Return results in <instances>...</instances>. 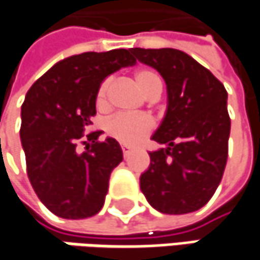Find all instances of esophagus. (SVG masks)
<instances>
[{"label": "esophagus", "mask_w": 260, "mask_h": 260, "mask_svg": "<svg viewBox=\"0 0 260 260\" xmlns=\"http://www.w3.org/2000/svg\"><path fill=\"white\" fill-rule=\"evenodd\" d=\"M121 151H122V155H124V157H127V155L132 152V148H130V146H125V145H122V146H121Z\"/></svg>", "instance_id": "1"}]
</instances>
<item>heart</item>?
I'll use <instances>...</instances> for the list:
<instances>
[{"label": "heart", "instance_id": "heart-1", "mask_svg": "<svg viewBox=\"0 0 260 260\" xmlns=\"http://www.w3.org/2000/svg\"><path fill=\"white\" fill-rule=\"evenodd\" d=\"M135 80L140 87V90L148 98H158L162 91V81L154 71L139 69L135 72ZM109 90H111V78H105L96 93V108L101 112H106L109 109ZM154 128V121L151 117L140 115H125L120 114L112 117L106 122V133L118 140L122 145L135 146L145 139Z\"/></svg>", "mask_w": 260, "mask_h": 260}]
</instances>
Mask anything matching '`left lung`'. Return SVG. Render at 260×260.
I'll list each match as a JSON object with an SVG mask.
<instances>
[{"mask_svg": "<svg viewBox=\"0 0 260 260\" xmlns=\"http://www.w3.org/2000/svg\"><path fill=\"white\" fill-rule=\"evenodd\" d=\"M167 84V114L152 140L164 145L149 152L140 189L161 213L185 214L206 206L226 166L231 120L228 93L213 74L175 48H132Z\"/></svg>", "mask_w": 260, "mask_h": 260, "instance_id": "left-lung-1", "label": "left lung"}]
</instances>
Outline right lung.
Returning <instances> with one entry per match:
<instances>
[{
    "label": "right lung",
    "instance_id": "add662e5",
    "mask_svg": "<svg viewBox=\"0 0 260 260\" xmlns=\"http://www.w3.org/2000/svg\"><path fill=\"white\" fill-rule=\"evenodd\" d=\"M135 63L132 48L75 54L48 69L26 93L20 125L26 172L35 194L56 216L84 219L103 207L122 151L112 138L101 142L102 132H85L96 115L101 83Z\"/></svg>",
    "mask_w": 260,
    "mask_h": 260
}]
</instances>
